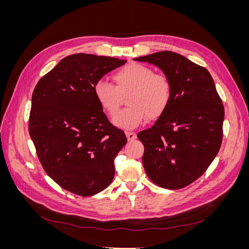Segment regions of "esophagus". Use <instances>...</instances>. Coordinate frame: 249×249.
Wrapping results in <instances>:
<instances>
[{
	"instance_id": "esophagus-1",
	"label": "esophagus",
	"mask_w": 249,
	"mask_h": 249,
	"mask_svg": "<svg viewBox=\"0 0 249 249\" xmlns=\"http://www.w3.org/2000/svg\"><path fill=\"white\" fill-rule=\"evenodd\" d=\"M125 136H126L127 140L132 141V140H134V139H136L137 135L135 134V133H133V132H125Z\"/></svg>"
}]
</instances>
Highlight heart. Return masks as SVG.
<instances>
[{
  "label": "heart",
  "mask_w": 249,
  "mask_h": 249,
  "mask_svg": "<svg viewBox=\"0 0 249 249\" xmlns=\"http://www.w3.org/2000/svg\"><path fill=\"white\" fill-rule=\"evenodd\" d=\"M113 79L116 86L100 80L93 87L96 102L109 116L114 115L120 103V94L129 91L130 106L113 117L112 122L120 129L132 130L149 119L159 118L166 111L171 100V84L164 74L155 73L149 66L130 63L117 71Z\"/></svg>",
  "instance_id": "1"
}]
</instances>
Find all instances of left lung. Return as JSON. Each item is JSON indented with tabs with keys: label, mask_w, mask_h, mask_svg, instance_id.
Masks as SVG:
<instances>
[{
	"label": "left lung",
	"mask_w": 249,
	"mask_h": 249,
	"mask_svg": "<svg viewBox=\"0 0 249 249\" xmlns=\"http://www.w3.org/2000/svg\"><path fill=\"white\" fill-rule=\"evenodd\" d=\"M159 67L171 84V100L150 129L138 133L149 179L166 189L193 183L213 162L222 142L224 108L210 72L170 51L134 58Z\"/></svg>",
	"instance_id": "left-lung-1"
}]
</instances>
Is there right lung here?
Wrapping results in <instances>:
<instances>
[{
  "instance_id": "1",
  "label": "right lung",
  "mask_w": 249,
  "mask_h": 249,
  "mask_svg": "<svg viewBox=\"0 0 249 249\" xmlns=\"http://www.w3.org/2000/svg\"><path fill=\"white\" fill-rule=\"evenodd\" d=\"M126 60L73 54L63 58L34 89L29 133L43 169L81 196L103 191L114 178V159L126 143L96 102L93 87Z\"/></svg>"
}]
</instances>
